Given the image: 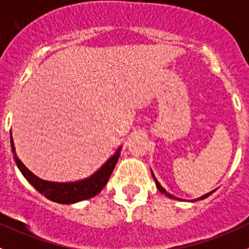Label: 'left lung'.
Instances as JSON below:
<instances>
[{"label":"left lung","mask_w":249,"mask_h":249,"mask_svg":"<svg viewBox=\"0 0 249 249\" xmlns=\"http://www.w3.org/2000/svg\"><path fill=\"white\" fill-rule=\"evenodd\" d=\"M152 178H154V180H155V182H156V186H158V189H159V191H160V192H161V194H165V195H166V196H167V197H170V198H174V200H178V198H176V197H175V196H172V195H171V194H169V192H166V190L163 189L162 186H161V185H160V183H159V181H158V180H156V178H155V176H154V174H152ZM212 192H213V191H211V192H208V194L203 195V196H201V197H200V198H198V200H203V198H206V197H208V196H210V195H211V194H212Z\"/></svg>","instance_id":"8db88e82"}]
</instances>
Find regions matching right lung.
<instances>
[{
    "label": "right lung",
    "instance_id": "obj_1",
    "mask_svg": "<svg viewBox=\"0 0 249 249\" xmlns=\"http://www.w3.org/2000/svg\"><path fill=\"white\" fill-rule=\"evenodd\" d=\"M11 147H12V152L15 154V161L17 163L18 169L23 174L27 181L37 190L39 194L44 195L47 198L54 201L58 203H75L78 201L87 200L94 197L95 195L99 194L104 186L108 182L109 178H110L111 172H113L114 167L116 165V161L120 156V149L109 159L107 162L98 170L94 175H91L90 178H86V180L77 181V182H49V181H44L38 178L37 176L32 174L30 170L24 166L22 161L16 156L15 145H13L12 134H11Z\"/></svg>",
    "mask_w": 249,
    "mask_h": 249
}]
</instances>
